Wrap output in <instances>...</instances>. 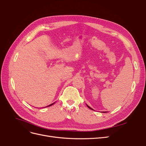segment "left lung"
I'll use <instances>...</instances> for the list:
<instances>
[{"label": "left lung", "instance_id": "8db88e82", "mask_svg": "<svg viewBox=\"0 0 146 146\" xmlns=\"http://www.w3.org/2000/svg\"><path fill=\"white\" fill-rule=\"evenodd\" d=\"M87 107H88V108H90V109H91V110H92V108H91V107H89V106H88V105H87Z\"/></svg>", "mask_w": 146, "mask_h": 146}]
</instances>
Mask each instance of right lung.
<instances>
[{"label": "right lung", "instance_id": "right-lung-1", "mask_svg": "<svg viewBox=\"0 0 146 146\" xmlns=\"http://www.w3.org/2000/svg\"><path fill=\"white\" fill-rule=\"evenodd\" d=\"M50 104V105H48V106H47V107H50V106H51V105H52L53 104Z\"/></svg>", "mask_w": 146, "mask_h": 146}]
</instances>
